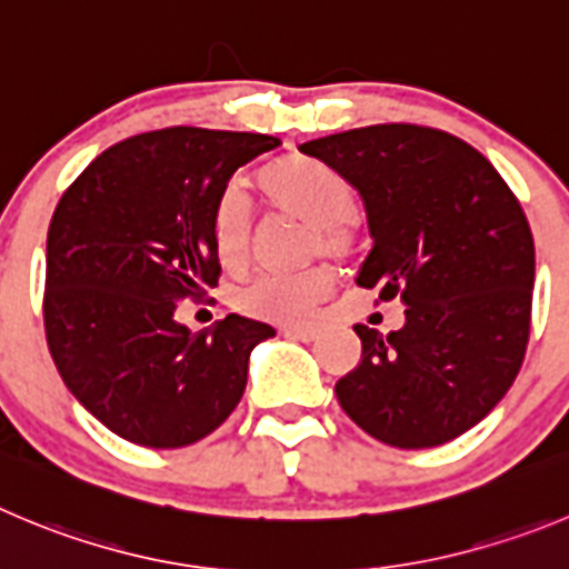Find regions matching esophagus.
I'll return each mask as SVG.
<instances>
[{"mask_svg": "<svg viewBox=\"0 0 569 569\" xmlns=\"http://www.w3.org/2000/svg\"><path fill=\"white\" fill-rule=\"evenodd\" d=\"M280 333L289 339H300V342H317V339H320V331H317V328H283Z\"/></svg>", "mask_w": 569, "mask_h": 569, "instance_id": "1", "label": "esophagus"}]
</instances>
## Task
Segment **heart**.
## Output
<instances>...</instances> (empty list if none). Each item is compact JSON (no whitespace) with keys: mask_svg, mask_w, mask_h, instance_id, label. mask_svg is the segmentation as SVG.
<instances>
[{"mask_svg":"<svg viewBox=\"0 0 569 569\" xmlns=\"http://www.w3.org/2000/svg\"><path fill=\"white\" fill-rule=\"evenodd\" d=\"M260 190L269 204L291 212L315 227V247L331 258H348L357 249V230L350 221L353 212V188L348 179L328 162L306 153H289L267 164L258 177ZM252 204L238 184H227L210 212L212 249L221 267L238 272L252 258ZM333 278L328 269L280 274L267 272L249 280L236 295L238 309L272 322L309 320L331 291Z\"/></svg>","mask_w":569,"mask_h":569,"instance_id":"1","label":"heart"}]
</instances>
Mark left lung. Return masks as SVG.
I'll use <instances>...</instances> for the list:
<instances>
[{
    "instance_id": "obj_1",
    "label": "left lung",
    "mask_w": 569,
    "mask_h": 569,
    "mask_svg": "<svg viewBox=\"0 0 569 569\" xmlns=\"http://www.w3.org/2000/svg\"><path fill=\"white\" fill-rule=\"evenodd\" d=\"M359 190L373 249L357 283L401 297L405 326H353L362 362L337 381L350 421L381 443L429 449L500 405L522 368L533 236L477 148L446 131L381 123L302 142Z\"/></svg>"
}]
</instances>
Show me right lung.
Masks as SVG:
<instances>
[{
  "label": "right lung",
  "mask_w": 569,
  "mask_h": 569,
  "mask_svg": "<svg viewBox=\"0 0 569 569\" xmlns=\"http://www.w3.org/2000/svg\"><path fill=\"white\" fill-rule=\"evenodd\" d=\"M278 137L193 126L106 148L69 184L47 232L44 331L69 392L148 449H182L230 418L249 353L274 328L230 315L210 331L177 302L219 283L212 201Z\"/></svg>",
  "instance_id": "right-lung-1"
}]
</instances>
